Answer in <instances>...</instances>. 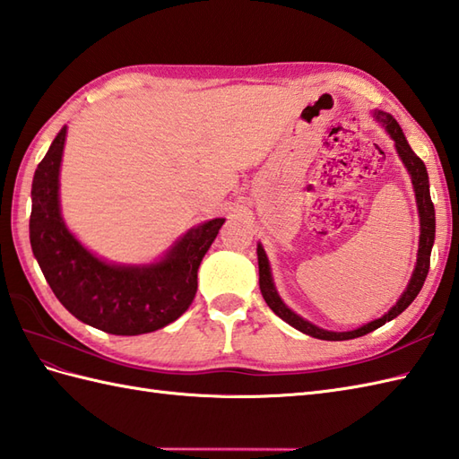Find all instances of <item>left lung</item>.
<instances>
[{"mask_svg":"<svg viewBox=\"0 0 459 459\" xmlns=\"http://www.w3.org/2000/svg\"><path fill=\"white\" fill-rule=\"evenodd\" d=\"M376 119L379 123L385 125L387 133L391 134L393 141H395V148L403 160V164L407 166L412 186H414V195H417V205H419V215H420V244H419V258H417V268H414V273L411 278V283L407 287V291L401 295V299L397 301V305L391 308L387 315H383L377 321H371L368 325H364L358 330H350V333H330V330L318 328L315 325H311L305 318H301L299 315H295L293 311H290L283 305V301L280 299L278 291H275L273 281H272V273H270V264L268 258H265L264 248L258 244V268H260V291L264 295L265 303L272 308V311L278 315L280 318L287 325H291L293 328L301 330L303 334H308L313 338H321V340H350V338H358L364 336L371 330H376L379 326H383L385 323L393 321V318L399 316L404 308H407L414 299H417L419 291L422 290L426 275H429L430 270V252H432V244H434V232H436V217H434V204L430 199V189H429V174H426V166L422 160L412 152V148L409 146L407 138H404L399 123L393 119L391 115L383 113V111H376Z\"/></svg>","mask_w":459,"mask_h":459,"instance_id":"8db88e82","label":"left lung"}]
</instances>
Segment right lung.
Masks as SVG:
<instances>
[{"label":"right lung","mask_w":459,"mask_h":459,"mask_svg":"<svg viewBox=\"0 0 459 459\" xmlns=\"http://www.w3.org/2000/svg\"><path fill=\"white\" fill-rule=\"evenodd\" d=\"M66 126L52 141L33 178L30 248L56 299L103 333H152L184 315L197 293V270L225 219L191 229L162 262L148 268L111 265L72 237L60 217L58 172Z\"/></svg>","instance_id":"obj_1"}]
</instances>
